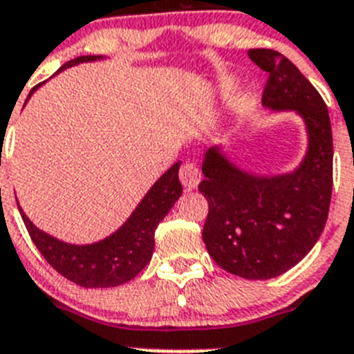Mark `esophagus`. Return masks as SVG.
Here are the masks:
<instances>
[{"label": "esophagus", "instance_id": "1", "mask_svg": "<svg viewBox=\"0 0 354 354\" xmlns=\"http://www.w3.org/2000/svg\"><path fill=\"white\" fill-rule=\"evenodd\" d=\"M180 183L186 189H195L198 186L200 179H202V174H200L198 167H196L195 162H184L183 168L179 171Z\"/></svg>", "mask_w": 354, "mask_h": 354}]
</instances>
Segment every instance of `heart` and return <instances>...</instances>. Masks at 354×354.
Here are the masks:
<instances>
[{"mask_svg":"<svg viewBox=\"0 0 354 354\" xmlns=\"http://www.w3.org/2000/svg\"><path fill=\"white\" fill-rule=\"evenodd\" d=\"M228 86H230V83H227V88H228ZM246 104V101H243V106H245Z\"/></svg>","mask_w":354,"mask_h":354,"instance_id":"heart-1","label":"heart"}]
</instances>
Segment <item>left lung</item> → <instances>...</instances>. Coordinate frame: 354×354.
Listing matches in <instances>:
<instances>
[{
    "instance_id": "obj_1",
    "label": "left lung",
    "mask_w": 354,
    "mask_h": 354,
    "mask_svg": "<svg viewBox=\"0 0 354 354\" xmlns=\"http://www.w3.org/2000/svg\"><path fill=\"white\" fill-rule=\"evenodd\" d=\"M248 56L270 74L262 104L298 111L308 150L292 174L257 177L234 167L220 149H209L198 184L209 204L202 239L225 271L268 280L298 264L323 232L333 187V138L323 97L292 62L273 49H250Z\"/></svg>"
}]
</instances>
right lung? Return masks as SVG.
<instances>
[{"instance_id": "obj_1", "label": "right lung", "mask_w": 354, "mask_h": 354, "mask_svg": "<svg viewBox=\"0 0 354 354\" xmlns=\"http://www.w3.org/2000/svg\"><path fill=\"white\" fill-rule=\"evenodd\" d=\"M101 56H77L62 65L58 72L83 62L99 60ZM31 88V93L39 88ZM180 162H175L161 179L150 187L140 205L134 209L129 220L106 239L93 245H68L64 241L42 232L28 220L23 209L21 216L28 228L31 241L35 243L44 259L62 277L81 287H117L133 280L150 262L154 252V232L159 221L168 214L174 204L183 195L179 180Z\"/></svg>"}]
</instances>
